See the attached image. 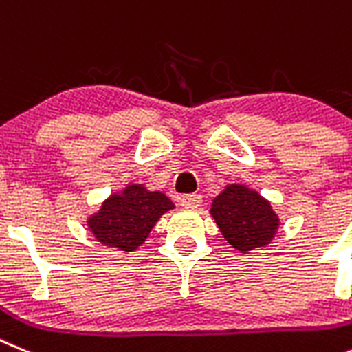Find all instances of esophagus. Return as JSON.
Segmentation results:
<instances>
[{
  "label": "esophagus",
  "mask_w": 352,
  "mask_h": 352,
  "mask_svg": "<svg viewBox=\"0 0 352 352\" xmlns=\"http://www.w3.org/2000/svg\"><path fill=\"white\" fill-rule=\"evenodd\" d=\"M180 204H182V207H186V209H197L201 204V197L197 193L184 195V197L180 198Z\"/></svg>",
  "instance_id": "obj_1"
}]
</instances>
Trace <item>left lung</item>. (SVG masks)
<instances>
[{"instance_id":"1","label":"left lung","mask_w":352,"mask_h":352,"mask_svg":"<svg viewBox=\"0 0 352 352\" xmlns=\"http://www.w3.org/2000/svg\"><path fill=\"white\" fill-rule=\"evenodd\" d=\"M210 214L232 248L248 253L273 241L280 218L269 200L244 184H228L212 200Z\"/></svg>"}]
</instances>
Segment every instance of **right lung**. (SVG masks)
Returning <instances> with one entry per match:
<instances>
[{
    "instance_id": "right-lung-1",
    "label": "right lung",
    "mask_w": 352,
    "mask_h": 352,
    "mask_svg": "<svg viewBox=\"0 0 352 352\" xmlns=\"http://www.w3.org/2000/svg\"><path fill=\"white\" fill-rule=\"evenodd\" d=\"M173 207L164 193L148 191L143 184H129L104 200L87 225L104 246L134 252L145 243L159 218Z\"/></svg>"
}]
</instances>
